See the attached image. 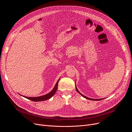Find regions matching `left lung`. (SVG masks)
Segmentation results:
<instances>
[{
	"mask_svg": "<svg viewBox=\"0 0 132 132\" xmlns=\"http://www.w3.org/2000/svg\"><path fill=\"white\" fill-rule=\"evenodd\" d=\"M76 91L79 93H80V95L83 97H84V98H85L86 99H89V100H95V101H98V100H102V99H91V98H88V97H86V96H84L83 95H82V94L78 91V90L77 89V87H76Z\"/></svg>",
	"mask_w": 132,
	"mask_h": 132,
	"instance_id": "1",
	"label": "left lung"
}]
</instances>
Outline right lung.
Instances as JSON below:
<instances>
[{"mask_svg":"<svg viewBox=\"0 0 132 132\" xmlns=\"http://www.w3.org/2000/svg\"><path fill=\"white\" fill-rule=\"evenodd\" d=\"M59 80L57 81V82H56L54 89L50 93L46 94V95H44V96H41V97H24V96H23V97L29 100H32L33 101H35V102L47 100L50 99L51 97H52L54 95V94L55 93L56 91H57Z\"/></svg>","mask_w":132,"mask_h":132,"instance_id":"add662e5","label":"right lung"}]
</instances>
